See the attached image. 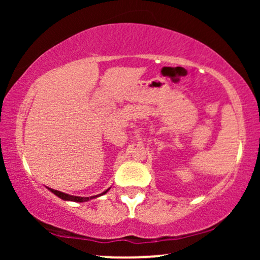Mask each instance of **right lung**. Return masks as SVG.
I'll list each match as a JSON object with an SVG mask.
<instances>
[{
  "label": "right lung",
  "instance_id": "obj_1",
  "mask_svg": "<svg viewBox=\"0 0 260 260\" xmlns=\"http://www.w3.org/2000/svg\"><path fill=\"white\" fill-rule=\"evenodd\" d=\"M50 192H52L53 194L57 196L58 198L63 199V201H71V202H77V203H83V202H88V201H91V199L96 198V197H100L103 194H105L106 192H109V189H106L105 192H103L101 194H98V196H91V197H77V196H71V194H67V193H63V192H59V190H56V189H52V188H49Z\"/></svg>",
  "mask_w": 260,
  "mask_h": 260
}]
</instances>
